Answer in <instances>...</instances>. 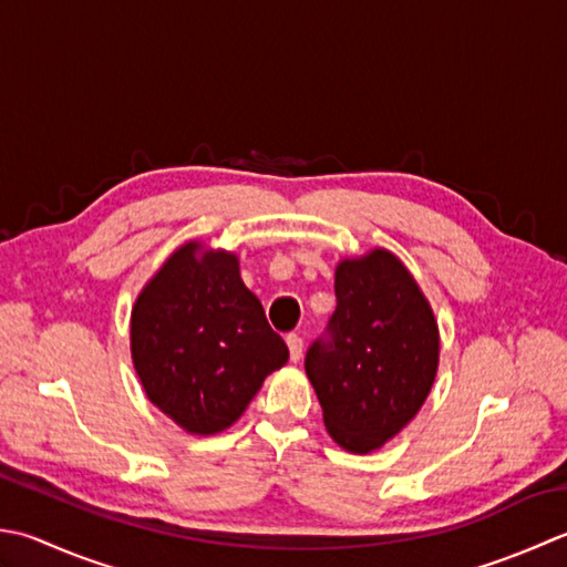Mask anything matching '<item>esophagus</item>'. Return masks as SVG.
<instances>
[{"instance_id": "esophagus-1", "label": "esophagus", "mask_w": 567, "mask_h": 567, "mask_svg": "<svg viewBox=\"0 0 567 567\" xmlns=\"http://www.w3.org/2000/svg\"><path fill=\"white\" fill-rule=\"evenodd\" d=\"M287 347H290V359L299 361L302 359V349H305V339L299 334H287Z\"/></svg>"}]
</instances>
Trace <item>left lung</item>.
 <instances>
[{
	"instance_id": "obj_1",
	"label": "left lung",
	"mask_w": 567,
	"mask_h": 567,
	"mask_svg": "<svg viewBox=\"0 0 567 567\" xmlns=\"http://www.w3.org/2000/svg\"><path fill=\"white\" fill-rule=\"evenodd\" d=\"M337 309L305 357L324 425L343 450L365 454L395 437L435 381L437 324L413 275L388 250L343 260Z\"/></svg>"
}]
</instances>
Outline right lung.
<instances>
[{"label":"right lung","mask_w":567,"mask_h":567,"mask_svg":"<svg viewBox=\"0 0 567 567\" xmlns=\"http://www.w3.org/2000/svg\"><path fill=\"white\" fill-rule=\"evenodd\" d=\"M176 250L132 309V361L150 401L196 435L236 423L290 359L233 252Z\"/></svg>","instance_id":"right-lung-1"}]
</instances>
